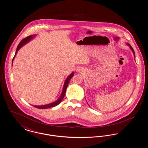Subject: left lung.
Instances as JSON below:
<instances>
[{"instance_id":"obj_1","label":"left lung","mask_w":148,"mask_h":148,"mask_svg":"<svg viewBox=\"0 0 148 148\" xmlns=\"http://www.w3.org/2000/svg\"><path fill=\"white\" fill-rule=\"evenodd\" d=\"M127 45H128V46H129V47H130V49H131V50H132V51H133V54H134V58H135V52H134V50H133V48H132V46H131V45H130V44H129V43H127Z\"/></svg>"}]
</instances>
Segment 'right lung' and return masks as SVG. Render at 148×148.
I'll use <instances>...</instances> for the list:
<instances>
[{
    "label": "right lung",
    "mask_w": 148,
    "mask_h": 148,
    "mask_svg": "<svg viewBox=\"0 0 148 148\" xmlns=\"http://www.w3.org/2000/svg\"><path fill=\"white\" fill-rule=\"evenodd\" d=\"M34 37V35H30V36H29L28 37L23 39L21 42H20V43L19 44V45H18V47L16 48V52H15V56H14V58L13 59V60H12V64H13V60H14V58L15 55L17 53V51L19 50V49L21 48V47L23 45H24V44H25L27 42H29L32 38H33ZM74 75V73H72L71 74V75L68 77L66 78L65 83H64V84L63 88V90H62V92L61 94V95L60 97V98L58 99V100H57L56 101L52 103H50L49 104H47V105H44V106H33L35 108H38V109H47V108H52V107H54L58 105L59 103H61V101H62L64 97V95H65V92H66V88L68 87V85L69 84V82L70 81V80L71 79V78L73 77Z\"/></svg>",
    "instance_id": "obj_1"
}]
</instances>
